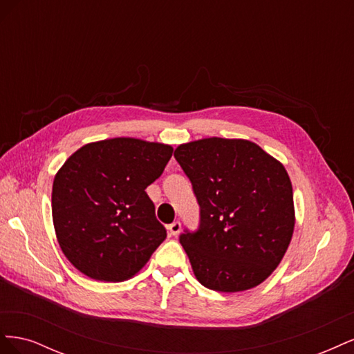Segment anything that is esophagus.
<instances>
[{
	"label": "esophagus",
	"mask_w": 354,
	"mask_h": 354,
	"mask_svg": "<svg viewBox=\"0 0 354 354\" xmlns=\"http://www.w3.org/2000/svg\"><path fill=\"white\" fill-rule=\"evenodd\" d=\"M181 230V223L180 221H174L173 224H169L168 226V233L173 234V236H177Z\"/></svg>",
	"instance_id": "34e87169"
}]
</instances>
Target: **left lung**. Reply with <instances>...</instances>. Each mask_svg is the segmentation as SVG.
<instances>
[{
    "label": "left lung",
    "mask_w": 354,
    "mask_h": 354,
    "mask_svg": "<svg viewBox=\"0 0 354 354\" xmlns=\"http://www.w3.org/2000/svg\"><path fill=\"white\" fill-rule=\"evenodd\" d=\"M174 158L201 207L198 232L180 236L196 279L218 292L263 283L282 261L295 226L283 164L254 142L221 137L180 145Z\"/></svg>",
    "instance_id": "1"
}]
</instances>
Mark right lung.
I'll return each mask as SVG.
<instances>
[{
  "label": "right lung",
  "mask_w": 354,
  "mask_h": 354,
  "mask_svg": "<svg viewBox=\"0 0 354 354\" xmlns=\"http://www.w3.org/2000/svg\"><path fill=\"white\" fill-rule=\"evenodd\" d=\"M173 147L115 137L84 145L56 173L51 212L66 259L95 281L140 272L167 238L146 187L162 174Z\"/></svg>",
  "instance_id": "1"
}]
</instances>
